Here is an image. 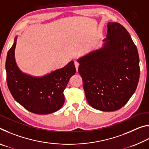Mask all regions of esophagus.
I'll use <instances>...</instances> for the list:
<instances>
[{"mask_svg":"<svg viewBox=\"0 0 149 149\" xmlns=\"http://www.w3.org/2000/svg\"><path fill=\"white\" fill-rule=\"evenodd\" d=\"M79 63L77 61H75V69H76V71L78 70V68H79Z\"/></svg>","mask_w":149,"mask_h":149,"instance_id":"esophagus-1","label":"esophagus"}]
</instances>
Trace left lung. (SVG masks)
Listing matches in <instances>:
<instances>
[{"mask_svg":"<svg viewBox=\"0 0 149 149\" xmlns=\"http://www.w3.org/2000/svg\"><path fill=\"white\" fill-rule=\"evenodd\" d=\"M102 49L78 60V72L89 104L111 112L120 109L137 89L140 75L137 49L126 29L117 22L108 24Z\"/></svg>","mask_w":149,"mask_h":149,"instance_id":"obj_1","label":"left lung"}]
</instances>
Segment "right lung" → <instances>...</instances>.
Listing matches in <instances>:
<instances>
[{"mask_svg": "<svg viewBox=\"0 0 149 149\" xmlns=\"http://www.w3.org/2000/svg\"><path fill=\"white\" fill-rule=\"evenodd\" d=\"M16 45V38L6 60V81L12 97L34 114H48L58 110L64 103V91L76 72L74 61L45 76L32 77L17 68L14 58Z\"/></svg>", "mask_w": 149, "mask_h": 149, "instance_id": "right-lung-1", "label": "right lung"}]
</instances>
